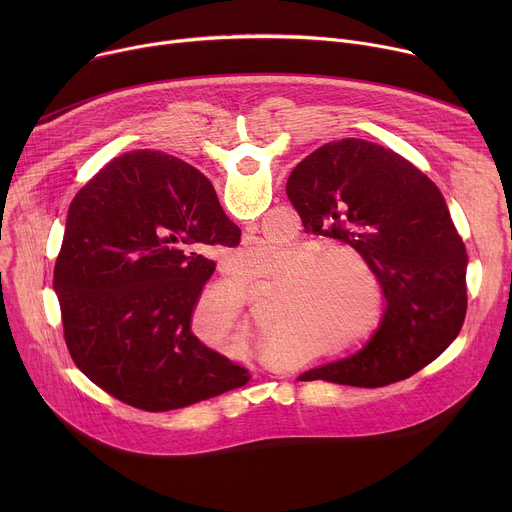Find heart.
<instances>
[{
  "label": "heart",
  "instance_id": "obj_1",
  "mask_svg": "<svg viewBox=\"0 0 512 512\" xmlns=\"http://www.w3.org/2000/svg\"><path fill=\"white\" fill-rule=\"evenodd\" d=\"M342 263L367 273L369 265L364 257L350 247L296 249L275 245L269 241H255L241 247L231 265L235 277L243 281H261L279 277L281 287L275 298L273 326L279 330L271 336V344H283L294 336L308 334L314 338L338 336L354 318L356 304L348 271ZM379 314V312H377ZM200 320H216L233 330H247L245 296L237 289H218L198 306ZM367 336L362 328L340 336L332 348L346 352Z\"/></svg>",
  "mask_w": 512,
  "mask_h": 512
}]
</instances>
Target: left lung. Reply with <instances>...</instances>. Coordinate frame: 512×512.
I'll list each match as a JSON object with an SVG mask.
<instances>
[{
	"label": "left lung",
	"mask_w": 512,
	"mask_h": 512,
	"mask_svg": "<svg viewBox=\"0 0 512 512\" xmlns=\"http://www.w3.org/2000/svg\"><path fill=\"white\" fill-rule=\"evenodd\" d=\"M285 192L306 233L348 243L364 257L387 302L358 352L298 381L385 387L454 342L468 308V255L440 188L421 170L379 143L346 137L304 158Z\"/></svg>",
	"instance_id": "left-lung-1"
}]
</instances>
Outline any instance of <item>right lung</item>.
<instances>
[{
	"label": "right lung",
	"mask_w": 512,
	"mask_h": 512,
	"mask_svg": "<svg viewBox=\"0 0 512 512\" xmlns=\"http://www.w3.org/2000/svg\"><path fill=\"white\" fill-rule=\"evenodd\" d=\"M239 239L208 178L180 158L131 152L109 162L72 200L54 267L77 367L143 411L243 387L249 371L190 330L214 271L210 249Z\"/></svg>",
	"instance_id": "1"
}]
</instances>
